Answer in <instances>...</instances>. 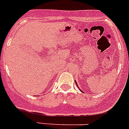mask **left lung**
<instances>
[{
  "mask_svg": "<svg viewBox=\"0 0 129 129\" xmlns=\"http://www.w3.org/2000/svg\"><path fill=\"white\" fill-rule=\"evenodd\" d=\"M75 82H76V85H77V87H78V88H79L78 85H77V83H76V81H75ZM79 90H80V91H81V92H83V91H82V90H81V89H79ZM83 93H84V92H83Z\"/></svg>",
  "mask_w": 129,
  "mask_h": 129,
  "instance_id": "left-lung-1",
  "label": "left lung"
}]
</instances>
